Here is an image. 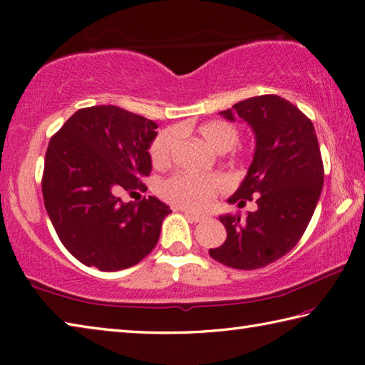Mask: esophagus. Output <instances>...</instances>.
I'll list each match as a JSON object with an SVG mask.
<instances>
[{
  "label": "esophagus",
  "instance_id": "1",
  "mask_svg": "<svg viewBox=\"0 0 365 365\" xmlns=\"http://www.w3.org/2000/svg\"><path fill=\"white\" fill-rule=\"evenodd\" d=\"M182 212H183L185 217H187L191 221H195V223H199V221L204 220V215H199V213H192V212H187V210H182Z\"/></svg>",
  "mask_w": 365,
  "mask_h": 365
}]
</instances>
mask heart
<instances>
[{
	"label": "heart",
	"instance_id": "heart-1",
	"mask_svg": "<svg viewBox=\"0 0 365 365\" xmlns=\"http://www.w3.org/2000/svg\"><path fill=\"white\" fill-rule=\"evenodd\" d=\"M199 134L202 139L217 152H230L237 144L239 130L237 126L225 120H212L209 123L199 126ZM180 139L177 130H168L155 139L150 155L155 166H166L174 155V150ZM226 187L223 177L217 175H199L190 173H180L161 183V195L169 202L182 209L204 210L212 204L217 192Z\"/></svg>",
	"mask_w": 365,
	"mask_h": 365
}]
</instances>
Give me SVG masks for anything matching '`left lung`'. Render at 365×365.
<instances>
[{
    "mask_svg": "<svg viewBox=\"0 0 365 365\" xmlns=\"http://www.w3.org/2000/svg\"><path fill=\"white\" fill-rule=\"evenodd\" d=\"M220 115L247 123L255 134L252 164L227 202L242 207L258 196V209L245 218L220 215L227 237L209 253L232 269L266 267L297 245L319 201L324 169L315 128L277 95L245 99Z\"/></svg>",
    "mask_w": 365,
    "mask_h": 365,
    "instance_id": "8db88e82",
    "label": "left lung"
}]
</instances>
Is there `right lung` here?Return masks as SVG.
I'll return each instance as SVG.
<instances>
[{"label":"right lung","mask_w":365,"mask_h":365,"mask_svg":"<svg viewBox=\"0 0 365 365\" xmlns=\"http://www.w3.org/2000/svg\"><path fill=\"white\" fill-rule=\"evenodd\" d=\"M158 125L117 106L77 110L48 142L42 195L61 244L103 272L140 262L160 239L169 205L150 196L123 202L152 173L148 148Z\"/></svg>","instance_id":"obj_1"}]
</instances>
